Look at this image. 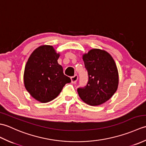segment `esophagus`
<instances>
[{
  "mask_svg": "<svg viewBox=\"0 0 146 146\" xmlns=\"http://www.w3.org/2000/svg\"><path fill=\"white\" fill-rule=\"evenodd\" d=\"M71 81L72 83H76V82L78 81V75H75L74 76H72L71 78Z\"/></svg>",
  "mask_w": 146,
  "mask_h": 146,
  "instance_id": "esophagus-1",
  "label": "esophagus"
}]
</instances>
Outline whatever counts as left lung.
<instances>
[{
	"label": "left lung",
	"mask_w": 146,
	"mask_h": 146,
	"mask_svg": "<svg viewBox=\"0 0 146 146\" xmlns=\"http://www.w3.org/2000/svg\"><path fill=\"white\" fill-rule=\"evenodd\" d=\"M82 59L89 79L85 88L77 90L78 95L86 104L100 105L110 99L118 88L119 72L115 62L107 51L96 48L83 54Z\"/></svg>",
	"instance_id": "1"
}]
</instances>
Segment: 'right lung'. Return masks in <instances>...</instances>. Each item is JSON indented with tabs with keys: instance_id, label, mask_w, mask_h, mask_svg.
Returning <instances> with one entry per match:
<instances>
[{
	"instance_id": "right-lung-1",
	"label": "right lung",
	"mask_w": 146,
	"mask_h": 146,
	"mask_svg": "<svg viewBox=\"0 0 146 146\" xmlns=\"http://www.w3.org/2000/svg\"><path fill=\"white\" fill-rule=\"evenodd\" d=\"M60 56L52 46L41 45L31 54L24 72V84L32 97L41 103L54 100L71 79L59 64Z\"/></svg>"
}]
</instances>
